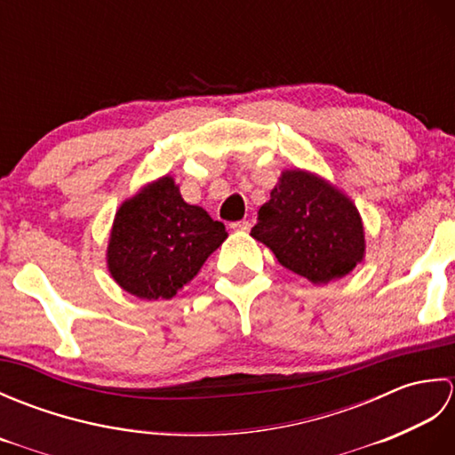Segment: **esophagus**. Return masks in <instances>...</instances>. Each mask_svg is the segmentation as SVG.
<instances>
[{"label": "esophagus", "mask_w": 455, "mask_h": 455, "mask_svg": "<svg viewBox=\"0 0 455 455\" xmlns=\"http://www.w3.org/2000/svg\"><path fill=\"white\" fill-rule=\"evenodd\" d=\"M230 227H233V230H240V233H248V230L252 228V222H250V220H236Z\"/></svg>", "instance_id": "obj_1"}]
</instances>
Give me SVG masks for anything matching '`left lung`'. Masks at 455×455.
I'll use <instances>...</instances> for the list:
<instances>
[{
  "label": "left lung",
  "instance_id": "1",
  "mask_svg": "<svg viewBox=\"0 0 455 455\" xmlns=\"http://www.w3.org/2000/svg\"><path fill=\"white\" fill-rule=\"evenodd\" d=\"M250 235L316 285L350 274L365 254L362 217L350 197L305 170L282 173Z\"/></svg>",
  "mask_w": 455,
  "mask_h": 455
}]
</instances>
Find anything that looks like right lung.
<instances>
[{
  "label": "right lung",
  "mask_w": 455,
  "mask_h": 455,
  "mask_svg": "<svg viewBox=\"0 0 455 455\" xmlns=\"http://www.w3.org/2000/svg\"><path fill=\"white\" fill-rule=\"evenodd\" d=\"M227 236L222 222L183 201L173 178L164 176L119 207L108 267L115 282L134 297L172 299Z\"/></svg>",
  "instance_id": "obj_1"
}]
</instances>
